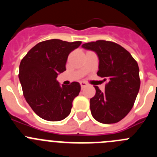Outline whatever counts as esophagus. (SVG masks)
Masks as SVG:
<instances>
[{
	"instance_id": "esophagus-1",
	"label": "esophagus",
	"mask_w": 157,
	"mask_h": 157,
	"mask_svg": "<svg viewBox=\"0 0 157 157\" xmlns=\"http://www.w3.org/2000/svg\"><path fill=\"white\" fill-rule=\"evenodd\" d=\"M80 85H81L82 89V88H84L85 86H86L87 84L85 82H80Z\"/></svg>"
}]
</instances>
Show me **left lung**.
<instances>
[{
    "label": "left lung",
    "instance_id": "8db88e82",
    "mask_svg": "<svg viewBox=\"0 0 157 157\" xmlns=\"http://www.w3.org/2000/svg\"><path fill=\"white\" fill-rule=\"evenodd\" d=\"M82 48L98 54L97 74L108 82L103 92L94 86L96 94L90 101L91 114L101 123H118L131 110L139 91L138 63L128 51L112 41L98 40L83 44Z\"/></svg>",
    "mask_w": 157,
    "mask_h": 157
}]
</instances>
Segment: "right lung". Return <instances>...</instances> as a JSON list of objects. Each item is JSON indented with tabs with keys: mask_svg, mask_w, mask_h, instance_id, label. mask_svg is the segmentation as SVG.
Listing matches in <instances>:
<instances>
[{
	"mask_svg": "<svg viewBox=\"0 0 157 157\" xmlns=\"http://www.w3.org/2000/svg\"><path fill=\"white\" fill-rule=\"evenodd\" d=\"M82 41L59 39L41 41L34 46L19 64V78L24 98L41 119L60 121L69 116L72 102L80 92L77 82L59 85L57 75L66 71L67 59Z\"/></svg>",
	"mask_w": 157,
	"mask_h": 157,
	"instance_id": "1",
	"label": "right lung"
}]
</instances>
